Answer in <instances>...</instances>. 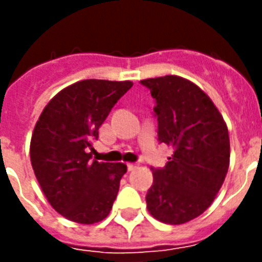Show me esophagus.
<instances>
[{
  "mask_svg": "<svg viewBox=\"0 0 262 262\" xmlns=\"http://www.w3.org/2000/svg\"><path fill=\"white\" fill-rule=\"evenodd\" d=\"M137 167V163H129L127 164V171H133Z\"/></svg>",
  "mask_w": 262,
  "mask_h": 262,
  "instance_id": "1",
  "label": "esophagus"
}]
</instances>
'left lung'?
Wrapping results in <instances>:
<instances>
[{"mask_svg": "<svg viewBox=\"0 0 262 262\" xmlns=\"http://www.w3.org/2000/svg\"><path fill=\"white\" fill-rule=\"evenodd\" d=\"M140 84L156 101L157 140L174 148L163 168L151 167L147 209L160 222L181 225L202 214L225 181L230 160L227 126L210 98L191 81L164 75Z\"/></svg>", "mask_w": 262, "mask_h": 262, "instance_id": "obj_1", "label": "left lung"}]
</instances>
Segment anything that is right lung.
<instances>
[{
  "label": "right lung",
  "instance_id": "1",
  "mask_svg": "<svg viewBox=\"0 0 262 262\" xmlns=\"http://www.w3.org/2000/svg\"><path fill=\"white\" fill-rule=\"evenodd\" d=\"M130 81L84 80L60 91L43 109L31 140V161L50 205L66 219H105L126 172L122 163L92 160V142Z\"/></svg>",
  "mask_w": 262,
  "mask_h": 262
}]
</instances>
